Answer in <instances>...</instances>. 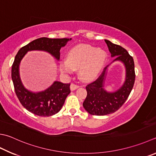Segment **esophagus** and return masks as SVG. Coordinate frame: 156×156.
<instances>
[{
	"label": "esophagus",
	"mask_w": 156,
	"mask_h": 156,
	"mask_svg": "<svg viewBox=\"0 0 156 156\" xmlns=\"http://www.w3.org/2000/svg\"><path fill=\"white\" fill-rule=\"evenodd\" d=\"M79 87V86H78V85H77V84H75V83H71V84H70V90H71L72 91L75 90L76 89H77Z\"/></svg>",
	"instance_id": "esophagus-1"
}]
</instances>
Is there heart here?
Segmentation results:
<instances>
[{"label":"heart","instance_id":"obj_1","mask_svg":"<svg viewBox=\"0 0 156 156\" xmlns=\"http://www.w3.org/2000/svg\"><path fill=\"white\" fill-rule=\"evenodd\" d=\"M106 52L101 48L81 44L70 49L66 60L60 62L59 69L64 74H71L79 69V75L84 80L95 78L101 71L106 59Z\"/></svg>","mask_w":156,"mask_h":156}]
</instances>
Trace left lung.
I'll list each match as a JSON object with an SVG mask.
<instances>
[{
    "instance_id": "1",
    "label": "left lung",
    "mask_w": 156,
    "mask_h": 156,
    "mask_svg": "<svg viewBox=\"0 0 156 156\" xmlns=\"http://www.w3.org/2000/svg\"><path fill=\"white\" fill-rule=\"evenodd\" d=\"M108 46L111 57H115V61H120L126 69V78L121 87L113 92H108L104 89V84L107 73L108 65L104 69L98 78L86 86L87 96L83 106L92 115H106L115 112L124 105L128 98L135 81L134 63L133 57L126 49L118 45L105 40Z\"/></svg>"
}]
</instances>
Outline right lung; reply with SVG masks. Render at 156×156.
<instances>
[{"label": "right lung", "mask_w": 156, "mask_h": 156, "mask_svg": "<svg viewBox=\"0 0 156 156\" xmlns=\"http://www.w3.org/2000/svg\"><path fill=\"white\" fill-rule=\"evenodd\" d=\"M71 39H49L42 37L35 39L22 47L16 55L11 69V78L15 92L20 103L26 110L34 115L42 117L54 115L59 112L70 93V83L54 81L45 90L32 92L26 89L20 77V64L23 56L29 51H45L53 55L56 60L60 59V49L66 45Z\"/></svg>", "instance_id": "1"}]
</instances>
